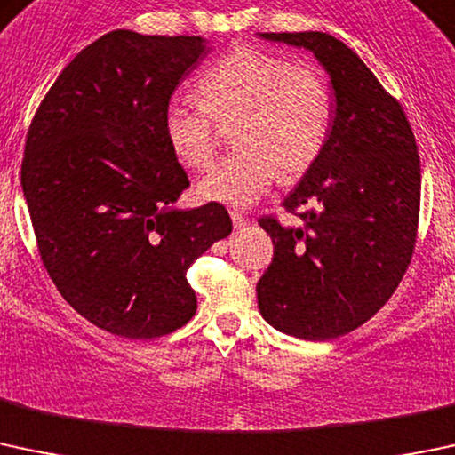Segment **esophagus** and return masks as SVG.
<instances>
[{
    "instance_id": "34e87169",
    "label": "esophagus",
    "mask_w": 455,
    "mask_h": 455,
    "mask_svg": "<svg viewBox=\"0 0 455 455\" xmlns=\"http://www.w3.org/2000/svg\"><path fill=\"white\" fill-rule=\"evenodd\" d=\"M231 220H233V227H235L237 231H240V228H243L248 224V220L243 218L240 212H231Z\"/></svg>"
}]
</instances>
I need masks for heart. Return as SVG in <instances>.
Returning a JSON list of instances; mask_svg holds the SVG:
<instances>
[{"label":"heart","mask_w":455,"mask_h":455,"mask_svg":"<svg viewBox=\"0 0 455 455\" xmlns=\"http://www.w3.org/2000/svg\"><path fill=\"white\" fill-rule=\"evenodd\" d=\"M196 98H172L164 131L180 164L203 170L218 150V122L235 124L240 150L200 179L204 203L251 207L279 176L296 179L315 164L331 128V95L318 69L259 47L240 45L212 63Z\"/></svg>","instance_id":"obj_1"}]
</instances>
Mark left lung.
Segmentation results:
<instances>
[{
  "mask_svg": "<svg viewBox=\"0 0 455 455\" xmlns=\"http://www.w3.org/2000/svg\"><path fill=\"white\" fill-rule=\"evenodd\" d=\"M312 52L333 89L327 143L285 196L300 227L259 224L275 257L257 283L267 324L300 340H331L375 315L403 279L414 252L420 161L401 104L364 60L327 32H261Z\"/></svg>",
  "mask_w": 455,
  "mask_h": 455,
  "instance_id": "left-lung-1",
  "label": "left lung"
}]
</instances>
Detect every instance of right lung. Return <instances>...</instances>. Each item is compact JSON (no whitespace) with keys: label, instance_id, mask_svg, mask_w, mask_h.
<instances>
[{"label":"right lung","instance_id":"add662e5","mask_svg":"<svg viewBox=\"0 0 455 455\" xmlns=\"http://www.w3.org/2000/svg\"><path fill=\"white\" fill-rule=\"evenodd\" d=\"M207 50L203 36L108 32L60 71L28 131L21 188L43 266L115 336L189 323L185 272L233 231L222 204L176 207L189 180L164 131L165 104Z\"/></svg>","mask_w":455,"mask_h":455}]
</instances>
